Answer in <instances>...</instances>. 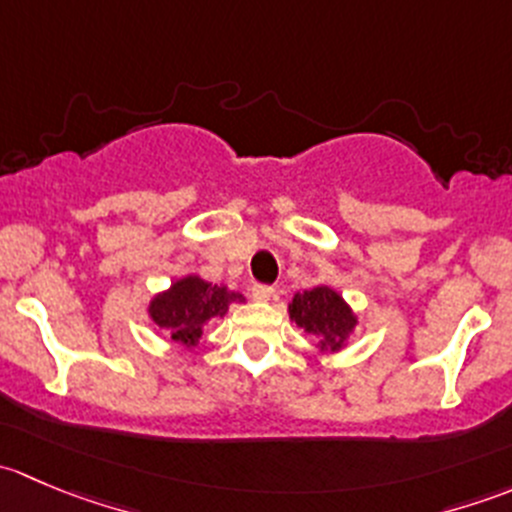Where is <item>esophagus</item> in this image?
Listing matches in <instances>:
<instances>
[{"label":"esophagus","instance_id":"34e87169","mask_svg":"<svg viewBox=\"0 0 512 512\" xmlns=\"http://www.w3.org/2000/svg\"><path fill=\"white\" fill-rule=\"evenodd\" d=\"M272 294H275V289H272L270 285H255V287H252V297H255L257 302H267Z\"/></svg>","mask_w":512,"mask_h":512}]
</instances>
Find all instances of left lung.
<instances>
[{
    "label": "left lung",
    "mask_w": 512,
    "mask_h": 512,
    "mask_svg": "<svg viewBox=\"0 0 512 512\" xmlns=\"http://www.w3.org/2000/svg\"><path fill=\"white\" fill-rule=\"evenodd\" d=\"M289 319L319 339V352H339L356 327L352 307L327 285L294 294L289 302Z\"/></svg>",
    "instance_id": "1"
}]
</instances>
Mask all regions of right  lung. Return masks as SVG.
Segmentation results:
<instances>
[{
	"mask_svg": "<svg viewBox=\"0 0 512 512\" xmlns=\"http://www.w3.org/2000/svg\"><path fill=\"white\" fill-rule=\"evenodd\" d=\"M232 302H242V294L200 280L198 275H188L156 294L148 304V314L173 342L190 349L203 337L205 324L215 317H225Z\"/></svg>",
	"mask_w": 512,
	"mask_h": 512,
	"instance_id": "add662e5",
	"label": "right lung"
}]
</instances>
